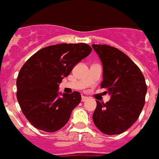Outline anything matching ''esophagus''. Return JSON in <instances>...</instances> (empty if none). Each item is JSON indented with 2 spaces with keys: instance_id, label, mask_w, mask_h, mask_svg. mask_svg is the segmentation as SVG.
<instances>
[{
  "instance_id": "esophagus-1",
  "label": "esophagus",
  "mask_w": 159,
  "mask_h": 159,
  "mask_svg": "<svg viewBox=\"0 0 159 159\" xmlns=\"http://www.w3.org/2000/svg\"><path fill=\"white\" fill-rule=\"evenodd\" d=\"M88 97H86V96H82V102H85V101H86Z\"/></svg>"
}]
</instances>
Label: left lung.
Here are the masks:
<instances>
[{
    "label": "left lung",
    "instance_id": "left-lung-1",
    "mask_svg": "<svg viewBox=\"0 0 159 159\" xmlns=\"http://www.w3.org/2000/svg\"><path fill=\"white\" fill-rule=\"evenodd\" d=\"M92 47L102 63L101 88L111 95L106 103L96 101L93 120L105 134H120L137 120L143 109L147 91L145 77L138 66L116 48L105 44Z\"/></svg>",
    "mask_w": 159,
    "mask_h": 159
}]
</instances>
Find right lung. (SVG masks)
<instances>
[{"label": "right lung", "instance_id": "obj_1", "mask_svg": "<svg viewBox=\"0 0 159 159\" xmlns=\"http://www.w3.org/2000/svg\"><path fill=\"white\" fill-rule=\"evenodd\" d=\"M86 43H61L40 49L26 61L17 78V99L34 128L54 133L69 121L82 99L79 92L59 96L58 86L91 52Z\"/></svg>", "mask_w": 159, "mask_h": 159}]
</instances>
